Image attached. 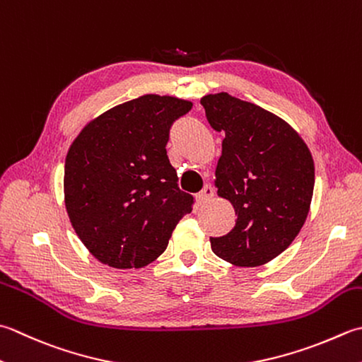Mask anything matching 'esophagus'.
<instances>
[{
    "instance_id": "obj_1",
    "label": "esophagus",
    "mask_w": 362,
    "mask_h": 362,
    "mask_svg": "<svg viewBox=\"0 0 362 362\" xmlns=\"http://www.w3.org/2000/svg\"><path fill=\"white\" fill-rule=\"evenodd\" d=\"M214 196H215V189H214V187L205 185V187L199 191V193L196 194V201H197V204L202 205V204H205V202H209Z\"/></svg>"
}]
</instances>
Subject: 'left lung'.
<instances>
[{
  "label": "left lung",
  "instance_id": "1",
  "mask_svg": "<svg viewBox=\"0 0 362 362\" xmlns=\"http://www.w3.org/2000/svg\"><path fill=\"white\" fill-rule=\"evenodd\" d=\"M211 129L224 133L215 171L218 196L235 210V226L210 238L211 251L237 267L278 257L298 235L314 193V160L292 125L228 92L201 98Z\"/></svg>",
  "mask_w": 362,
  "mask_h": 362
}]
</instances>
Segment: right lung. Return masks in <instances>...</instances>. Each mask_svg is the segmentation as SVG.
<instances>
[{
  "instance_id": "add662e5",
  "label": "right lung",
  "mask_w": 362,
  "mask_h": 362,
  "mask_svg": "<svg viewBox=\"0 0 362 362\" xmlns=\"http://www.w3.org/2000/svg\"><path fill=\"white\" fill-rule=\"evenodd\" d=\"M189 100L146 94L92 119L70 144L64 202L70 223L102 264L143 268L165 252L193 196L177 187L166 144Z\"/></svg>"
}]
</instances>
